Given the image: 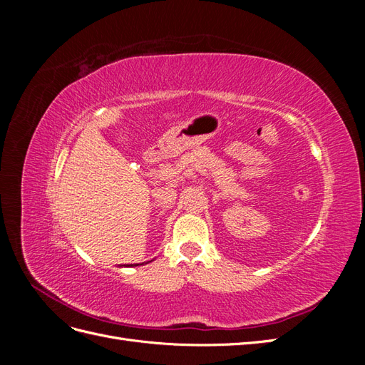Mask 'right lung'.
<instances>
[{"label":"right lung","instance_id":"1","mask_svg":"<svg viewBox=\"0 0 365 365\" xmlns=\"http://www.w3.org/2000/svg\"><path fill=\"white\" fill-rule=\"evenodd\" d=\"M130 267H134V264H130ZM135 267H138V264H135Z\"/></svg>","mask_w":365,"mask_h":365}]
</instances>
